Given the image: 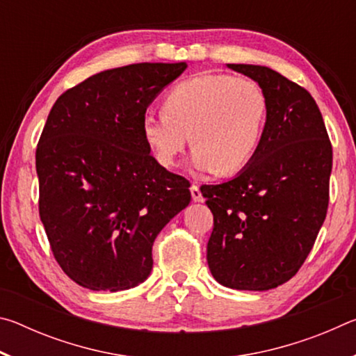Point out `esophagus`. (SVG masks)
I'll list each match as a JSON object with an SVG mask.
<instances>
[{"label":"esophagus","instance_id":"1","mask_svg":"<svg viewBox=\"0 0 356 356\" xmlns=\"http://www.w3.org/2000/svg\"><path fill=\"white\" fill-rule=\"evenodd\" d=\"M190 191H191V200H193V201H195V202H202V201H204V196H202V193H201V190H200V186L193 184Z\"/></svg>","mask_w":356,"mask_h":356}]
</instances>
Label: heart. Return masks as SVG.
Listing matches in <instances>:
<instances>
[{"mask_svg":"<svg viewBox=\"0 0 356 356\" xmlns=\"http://www.w3.org/2000/svg\"><path fill=\"white\" fill-rule=\"evenodd\" d=\"M268 118V100L248 76L204 74L174 86L163 111L146 113L141 136L156 163L176 165L190 144L201 172L236 174L254 159Z\"/></svg>","mask_w":356,"mask_h":356,"instance_id":"obj_1","label":"heart"}]
</instances>
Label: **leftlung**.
Listing matches in <instances>:
<instances>
[{"label": "left lung", "mask_w": 356, "mask_h": 356, "mask_svg": "<svg viewBox=\"0 0 356 356\" xmlns=\"http://www.w3.org/2000/svg\"><path fill=\"white\" fill-rule=\"evenodd\" d=\"M264 89V138L236 177L201 186L213 213L210 273L237 291H268L298 272L327 216L333 150L305 88L264 65L227 64Z\"/></svg>", "instance_id": "1"}]
</instances>
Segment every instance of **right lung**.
<instances>
[{
    "instance_id": "obj_1",
    "label": "right lung",
    "mask_w": 356,
    "mask_h": 356,
    "mask_svg": "<svg viewBox=\"0 0 356 356\" xmlns=\"http://www.w3.org/2000/svg\"><path fill=\"white\" fill-rule=\"evenodd\" d=\"M185 63L104 70L53 105L35 149L39 215L53 256L91 291L147 280L152 245L190 204L188 180L156 163L141 119Z\"/></svg>"
}]
</instances>
